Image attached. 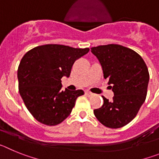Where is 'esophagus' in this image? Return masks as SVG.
<instances>
[{
	"label": "esophagus",
	"mask_w": 159,
	"mask_h": 159,
	"mask_svg": "<svg viewBox=\"0 0 159 159\" xmlns=\"http://www.w3.org/2000/svg\"><path fill=\"white\" fill-rule=\"evenodd\" d=\"M85 94H86V95H88V96H92V95H93V94H92V92H88V91H86V92H85Z\"/></svg>",
	"instance_id": "esophagus-1"
}]
</instances>
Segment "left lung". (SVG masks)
I'll return each instance as SVG.
<instances>
[{
	"label": "left lung",
	"instance_id": "8db88e82",
	"mask_svg": "<svg viewBox=\"0 0 159 159\" xmlns=\"http://www.w3.org/2000/svg\"><path fill=\"white\" fill-rule=\"evenodd\" d=\"M92 52L99 60L103 77L114 92L113 99L105 97L103 105L94 110L96 119L109 128H120L134 119L145 102L148 68L137 52L119 44L93 47Z\"/></svg>",
	"mask_w": 159,
	"mask_h": 159
}]
</instances>
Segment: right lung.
Segmentation results:
<instances>
[{
    "label": "right lung",
    "mask_w": 159,
    "mask_h": 159,
    "mask_svg": "<svg viewBox=\"0 0 159 159\" xmlns=\"http://www.w3.org/2000/svg\"><path fill=\"white\" fill-rule=\"evenodd\" d=\"M90 49L45 44L31 49L18 67L19 92L25 106L43 124L55 126L71 114L83 90L61 89V78L69 77L75 61Z\"/></svg>",
    "instance_id": "add662e5"
}]
</instances>
